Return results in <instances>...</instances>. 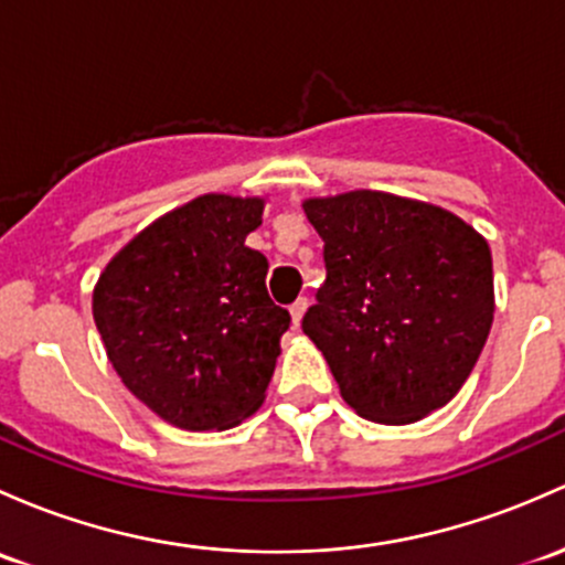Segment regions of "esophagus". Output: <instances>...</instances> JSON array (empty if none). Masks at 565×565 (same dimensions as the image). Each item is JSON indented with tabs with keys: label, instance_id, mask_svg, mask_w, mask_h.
<instances>
[{
	"label": "esophagus",
	"instance_id": "esophagus-1",
	"mask_svg": "<svg viewBox=\"0 0 565 565\" xmlns=\"http://www.w3.org/2000/svg\"><path fill=\"white\" fill-rule=\"evenodd\" d=\"M306 308H308V298H298V300L292 302V306H289V313H292V324H295V328H300L302 313H306Z\"/></svg>",
	"mask_w": 565,
	"mask_h": 565
}]
</instances>
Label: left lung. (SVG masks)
Here are the masks:
<instances>
[{"label": "left lung", "instance_id": "obj_1", "mask_svg": "<svg viewBox=\"0 0 565 565\" xmlns=\"http://www.w3.org/2000/svg\"><path fill=\"white\" fill-rule=\"evenodd\" d=\"M302 211L328 267L302 332L343 401L382 425L447 406L495 311L484 237L444 207L371 189L306 200Z\"/></svg>", "mask_w": 565, "mask_h": 565}]
</instances>
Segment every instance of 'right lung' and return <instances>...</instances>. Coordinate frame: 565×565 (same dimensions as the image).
I'll list each match as a JSON object with an SVG mask.
<instances>
[{
	"label": "right lung",
	"instance_id": "right-lung-1",
	"mask_svg": "<svg viewBox=\"0 0 565 565\" xmlns=\"http://www.w3.org/2000/svg\"><path fill=\"white\" fill-rule=\"evenodd\" d=\"M265 200L203 194L135 235L94 287L108 360L138 401L183 430H227L265 401L289 311L246 246Z\"/></svg>",
	"mask_w": 565,
	"mask_h": 565
}]
</instances>
